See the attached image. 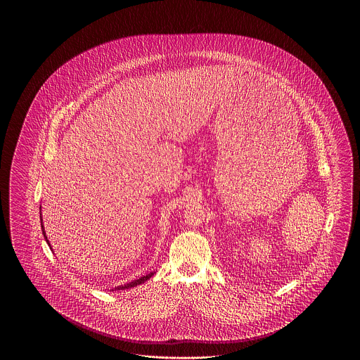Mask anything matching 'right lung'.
Wrapping results in <instances>:
<instances>
[{
  "mask_svg": "<svg viewBox=\"0 0 360 360\" xmlns=\"http://www.w3.org/2000/svg\"><path fill=\"white\" fill-rule=\"evenodd\" d=\"M41 229H43V235H44V238H46V241L49 243V240H47V236H46V232H44V226L41 225ZM49 245H50V243H49ZM154 275V273H150V274L144 275V276H140L139 279L136 281H134V282H129V283H127V285H121V286H117V288H115V290H125V289H131V288H135L137 285H140V283H144L146 281H148L151 276ZM113 291V289H112Z\"/></svg>",
  "mask_w": 360,
  "mask_h": 360,
  "instance_id": "obj_1",
  "label": "right lung"
}]
</instances>
